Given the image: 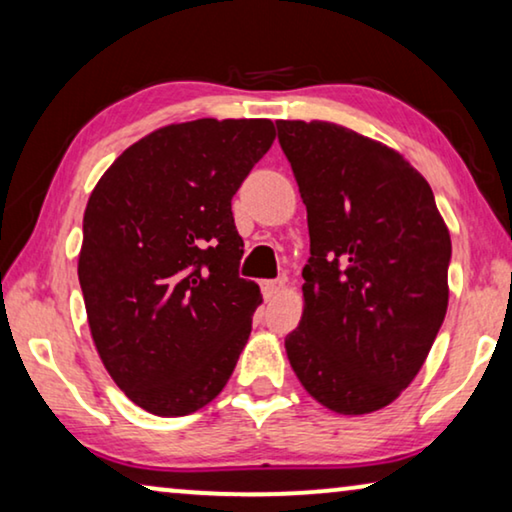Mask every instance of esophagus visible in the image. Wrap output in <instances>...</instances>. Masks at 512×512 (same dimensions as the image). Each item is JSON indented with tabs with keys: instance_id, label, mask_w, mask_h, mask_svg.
<instances>
[{
	"instance_id": "obj_1",
	"label": "esophagus",
	"mask_w": 512,
	"mask_h": 512,
	"mask_svg": "<svg viewBox=\"0 0 512 512\" xmlns=\"http://www.w3.org/2000/svg\"><path fill=\"white\" fill-rule=\"evenodd\" d=\"M283 287H285V280H264V283H262L264 299H273L276 294L283 292Z\"/></svg>"
}]
</instances>
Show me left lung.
Segmentation results:
<instances>
[{
    "label": "left lung",
    "instance_id": "1",
    "mask_svg": "<svg viewBox=\"0 0 512 512\" xmlns=\"http://www.w3.org/2000/svg\"><path fill=\"white\" fill-rule=\"evenodd\" d=\"M276 127L311 234L304 315L285 338L287 357L322 406L373 413L413 383L443 325L448 227L397 150L334 122Z\"/></svg>",
    "mask_w": 512,
    "mask_h": 512
}]
</instances>
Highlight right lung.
Masks as SVG:
<instances>
[{
    "label": "right lung",
    "mask_w": 512,
    "mask_h": 512,
    "mask_svg": "<svg viewBox=\"0 0 512 512\" xmlns=\"http://www.w3.org/2000/svg\"><path fill=\"white\" fill-rule=\"evenodd\" d=\"M271 120L201 118L129 146L90 194L78 280L99 357L148 413L190 415L227 385L262 304L239 276L232 197Z\"/></svg>",
    "instance_id": "add662e5"
}]
</instances>
